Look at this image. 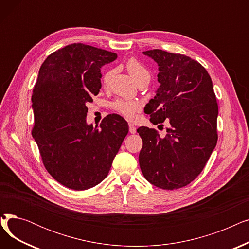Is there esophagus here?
<instances>
[{"mask_svg": "<svg viewBox=\"0 0 249 249\" xmlns=\"http://www.w3.org/2000/svg\"><path fill=\"white\" fill-rule=\"evenodd\" d=\"M129 132L131 134H135L136 133V127L132 124H129Z\"/></svg>", "mask_w": 249, "mask_h": 249, "instance_id": "obj_1", "label": "esophagus"}]
</instances>
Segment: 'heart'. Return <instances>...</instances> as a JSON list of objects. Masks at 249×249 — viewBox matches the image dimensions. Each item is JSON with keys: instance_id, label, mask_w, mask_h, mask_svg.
I'll return each mask as SVG.
<instances>
[{"instance_id": "b5f03b06", "label": "heart", "mask_w": 249, "mask_h": 249, "mask_svg": "<svg viewBox=\"0 0 249 249\" xmlns=\"http://www.w3.org/2000/svg\"><path fill=\"white\" fill-rule=\"evenodd\" d=\"M125 69L128 71L129 75L132 77V80L139 84L144 81L150 80V72L143 65L139 60H137L134 57L129 58L125 62ZM114 75V71L110 70L106 73H105L103 77V84L105 86H108L112 80ZM112 108L118 112L125 116L128 119H133L135 117V113L139 110V106L136 102L133 101H125V100H117L112 104Z\"/></svg>"}]
</instances>
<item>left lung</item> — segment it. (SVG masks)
Here are the masks:
<instances>
[{
  "instance_id": "obj_1",
  "label": "left lung",
  "mask_w": 249,
  "mask_h": 249,
  "mask_svg": "<svg viewBox=\"0 0 249 249\" xmlns=\"http://www.w3.org/2000/svg\"><path fill=\"white\" fill-rule=\"evenodd\" d=\"M143 54L159 64L160 84L146 113L153 124L166 120L171 127L164 137L152 128L137 129L143 142L140 168L155 187L179 189L201 174L217 144L218 104L212 80L201 63L184 54L160 49Z\"/></svg>"
}]
</instances>
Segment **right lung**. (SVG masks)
<instances>
[{"label":"right lung","mask_w":249,"mask_h":249,"mask_svg":"<svg viewBox=\"0 0 249 249\" xmlns=\"http://www.w3.org/2000/svg\"><path fill=\"white\" fill-rule=\"evenodd\" d=\"M114 52L73 43L51 53L39 70L32 94L35 139L46 171L75 191L93 188L109 174L129 131L117 114L98 126L87 124V103L102 87L101 68Z\"/></svg>","instance_id":"add662e5"}]
</instances>
